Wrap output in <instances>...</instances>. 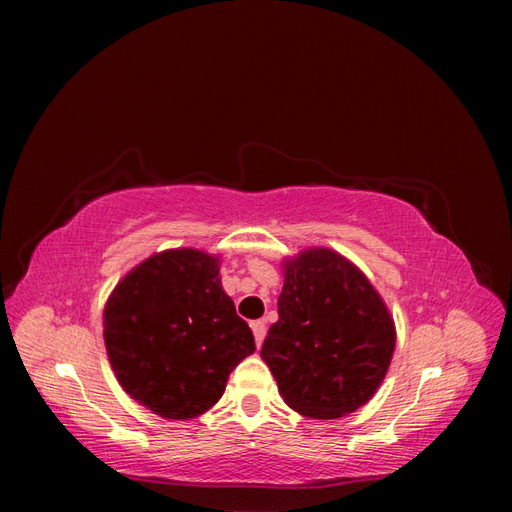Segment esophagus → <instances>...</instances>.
Listing matches in <instances>:
<instances>
[{"mask_svg": "<svg viewBox=\"0 0 512 512\" xmlns=\"http://www.w3.org/2000/svg\"><path fill=\"white\" fill-rule=\"evenodd\" d=\"M252 331H254L256 344L260 346V344H262V339H265V335H267V324H265V320H256V322H252Z\"/></svg>", "mask_w": 512, "mask_h": 512, "instance_id": "esophagus-1", "label": "esophagus"}]
</instances>
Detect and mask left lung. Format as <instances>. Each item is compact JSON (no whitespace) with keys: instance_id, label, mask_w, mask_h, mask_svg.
Segmentation results:
<instances>
[{"instance_id":"8db88e82","label":"left lung","mask_w":512,"mask_h":512,"mask_svg":"<svg viewBox=\"0 0 512 512\" xmlns=\"http://www.w3.org/2000/svg\"><path fill=\"white\" fill-rule=\"evenodd\" d=\"M280 320L260 356L286 404L333 421L376 395L391 367L393 314L367 275L331 247H307L282 260Z\"/></svg>"}]
</instances>
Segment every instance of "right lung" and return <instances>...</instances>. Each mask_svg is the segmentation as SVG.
I'll return each mask as SVG.
<instances>
[{
  "instance_id": "right-lung-1",
  "label": "right lung",
  "mask_w": 512,
  "mask_h": 512,
  "mask_svg": "<svg viewBox=\"0 0 512 512\" xmlns=\"http://www.w3.org/2000/svg\"><path fill=\"white\" fill-rule=\"evenodd\" d=\"M220 254L175 247L121 277L104 305V346L134 401L168 421L218 404L256 344L222 288Z\"/></svg>"
}]
</instances>
